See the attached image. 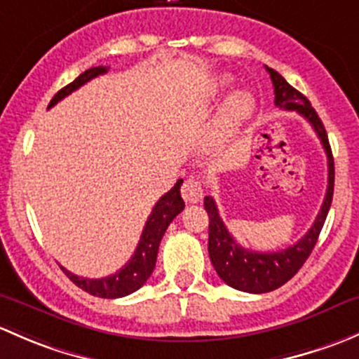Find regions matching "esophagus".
<instances>
[{
  "instance_id": "obj_1",
  "label": "esophagus",
  "mask_w": 359,
  "mask_h": 359,
  "mask_svg": "<svg viewBox=\"0 0 359 359\" xmlns=\"http://www.w3.org/2000/svg\"><path fill=\"white\" fill-rule=\"evenodd\" d=\"M181 195H183L184 202H188V204H197V202L202 198V195H204L202 181L195 178H188L183 183V187H181Z\"/></svg>"
}]
</instances>
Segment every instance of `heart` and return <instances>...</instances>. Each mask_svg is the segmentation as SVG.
Wrapping results in <instances>:
<instances>
[{
    "mask_svg": "<svg viewBox=\"0 0 359 359\" xmlns=\"http://www.w3.org/2000/svg\"><path fill=\"white\" fill-rule=\"evenodd\" d=\"M228 86H230V77L217 79V91H223ZM254 107H256L254 97L247 91H238V93L231 95L217 112L212 131H210L209 140H207V149L212 150V152H223L230 145L231 140L235 138L236 133L252 117Z\"/></svg>",
    "mask_w": 359,
    "mask_h": 359,
    "instance_id": "1",
    "label": "heart"
}]
</instances>
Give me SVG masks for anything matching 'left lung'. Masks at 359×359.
<instances>
[{
	"mask_svg": "<svg viewBox=\"0 0 359 359\" xmlns=\"http://www.w3.org/2000/svg\"><path fill=\"white\" fill-rule=\"evenodd\" d=\"M266 70H268L273 81V88H275V105L278 109L295 110L297 114H301L316 131L328 158V187L320 212L308 233L294 245L283 250H276V252H257V250L238 245L219 217V210H217L214 198H204V207L209 214V245L207 249H209L210 262L224 283L236 290L250 292V294H264V292L278 289L302 268L311 250L315 249L316 240L323 228L325 219H327L328 209H330L332 197H334V157H332L330 143H328L323 123L304 95L292 88L276 70L269 67H266Z\"/></svg>",
	"mask_w": 359,
	"mask_h": 359,
	"instance_id": "obj_1",
	"label": "left lung"
}]
</instances>
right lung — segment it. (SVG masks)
Returning <instances> with one entry per match:
<instances>
[{
    "instance_id": "add662e5",
    "label": "right lung",
    "mask_w": 359,
    "mask_h": 359,
    "mask_svg": "<svg viewBox=\"0 0 359 359\" xmlns=\"http://www.w3.org/2000/svg\"><path fill=\"white\" fill-rule=\"evenodd\" d=\"M109 67H103V65H98V67H91L84 70L79 77L72 81V83L67 84L65 88H62L53 98H51L50 107H53L55 103L60 102L62 98H65L67 95L76 91L77 88H81L83 84H86L88 81H91L93 77L102 76L105 74ZM181 184H183V180L176 181L175 187L168 191V194L162 195L157 201V204L154 205L152 212H150L149 219H147L145 228H143V233L140 236L138 247H136L135 254L131 256V259L124 264V268H121L119 271H116L114 275L105 276V278H84V276H77L74 273L67 271L65 268H62V271L69 276L70 282L76 283L79 289L91 295H97V297L103 299H117L124 297V295L133 294L150 278L155 261H157V252L158 245H161V240L164 236L165 230L171 224V221L175 219L176 216L184 209V202L181 198Z\"/></svg>"
}]
</instances>
